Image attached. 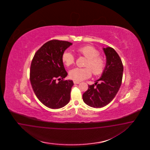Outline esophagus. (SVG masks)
Returning <instances> with one entry per match:
<instances>
[{
	"label": "esophagus",
	"instance_id": "1",
	"mask_svg": "<svg viewBox=\"0 0 150 150\" xmlns=\"http://www.w3.org/2000/svg\"><path fill=\"white\" fill-rule=\"evenodd\" d=\"M73 82H74V83L75 84H79V83H80V82L77 81H75V80H74Z\"/></svg>",
	"mask_w": 150,
	"mask_h": 150
}]
</instances>
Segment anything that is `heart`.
<instances>
[{
  "instance_id": "1",
  "label": "heart",
  "mask_w": 150,
  "mask_h": 150,
  "mask_svg": "<svg viewBox=\"0 0 150 150\" xmlns=\"http://www.w3.org/2000/svg\"><path fill=\"white\" fill-rule=\"evenodd\" d=\"M77 52L87 58L84 68L73 69L69 72L70 77L75 81H81L90 77L92 71L95 75H100L103 73L105 68V59L99 55V51L91 45H85L77 50ZM62 61L67 67L75 62L73 54L68 50L62 55Z\"/></svg>"
}]
</instances>
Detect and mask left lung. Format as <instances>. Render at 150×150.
<instances>
[{
	"instance_id": "8db88e82",
	"label": "left lung",
	"mask_w": 150,
	"mask_h": 150,
	"mask_svg": "<svg viewBox=\"0 0 150 150\" xmlns=\"http://www.w3.org/2000/svg\"><path fill=\"white\" fill-rule=\"evenodd\" d=\"M103 50L106 56L105 71L95 84L88 85V90L82 95L87 105L96 108L105 107L113 100L123 78V63L118 53L109 47ZM98 81L100 83L97 84Z\"/></svg>"
}]
</instances>
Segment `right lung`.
Segmentation results:
<instances>
[{"label": "right lung", "instance_id": "1", "mask_svg": "<svg viewBox=\"0 0 150 150\" xmlns=\"http://www.w3.org/2000/svg\"><path fill=\"white\" fill-rule=\"evenodd\" d=\"M72 45L68 41H48L32 59L30 78L33 90L41 103L51 109L62 108L70 101L74 83L72 80H64L68 73L62 55Z\"/></svg>", "mask_w": 150, "mask_h": 150}]
</instances>
